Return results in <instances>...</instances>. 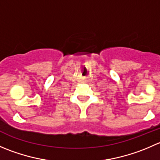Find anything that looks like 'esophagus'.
<instances>
[{"mask_svg":"<svg viewBox=\"0 0 160 160\" xmlns=\"http://www.w3.org/2000/svg\"><path fill=\"white\" fill-rule=\"evenodd\" d=\"M83 83H84V81H83Z\"/></svg>","mask_w":160,"mask_h":160,"instance_id":"obj_1","label":"esophagus"}]
</instances>
